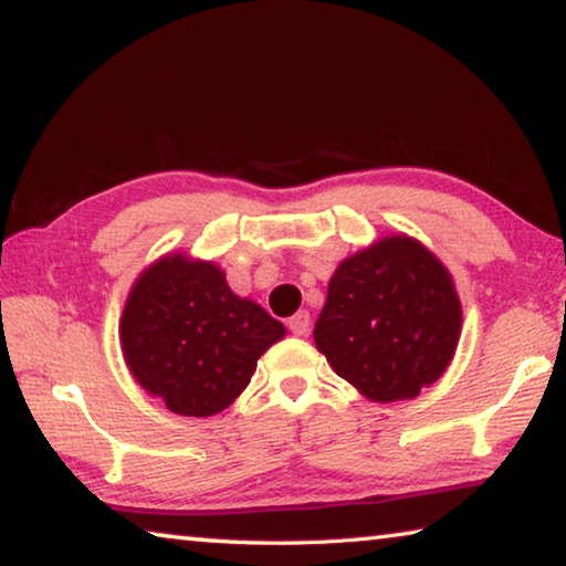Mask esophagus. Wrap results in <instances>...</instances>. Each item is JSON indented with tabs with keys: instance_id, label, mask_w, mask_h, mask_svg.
Returning <instances> with one entry per match:
<instances>
[{
	"instance_id": "obj_1",
	"label": "esophagus",
	"mask_w": 566,
	"mask_h": 566,
	"mask_svg": "<svg viewBox=\"0 0 566 566\" xmlns=\"http://www.w3.org/2000/svg\"><path fill=\"white\" fill-rule=\"evenodd\" d=\"M286 327H290V332H292V334H296V337H304V334L310 332V327H312V317H310V312H306V310L296 312L294 317H290V322H286Z\"/></svg>"
}]
</instances>
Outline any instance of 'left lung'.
<instances>
[{
    "mask_svg": "<svg viewBox=\"0 0 566 566\" xmlns=\"http://www.w3.org/2000/svg\"><path fill=\"white\" fill-rule=\"evenodd\" d=\"M462 306L452 276L409 237H389L334 272L314 342L375 401L417 397L452 361Z\"/></svg>",
    "mask_w": 566,
    "mask_h": 566,
    "instance_id": "obj_1",
    "label": "left lung"
}]
</instances>
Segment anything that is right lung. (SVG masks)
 <instances>
[{
    "label": "right lung",
    "mask_w": 566,
    "mask_h": 566,
    "mask_svg": "<svg viewBox=\"0 0 566 566\" xmlns=\"http://www.w3.org/2000/svg\"><path fill=\"white\" fill-rule=\"evenodd\" d=\"M134 379L181 417H212L242 395L282 322L242 300L212 262L165 256L139 276L122 314Z\"/></svg>",
    "instance_id": "add662e5"
}]
</instances>
